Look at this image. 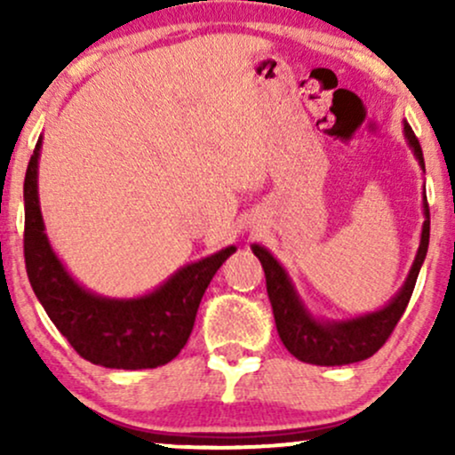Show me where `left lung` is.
Masks as SVG:
<instances>
[{"label": "left lung", "instance_id": "obj_1", "mask_svg": "<svg viewBox=\"0 0 455 455\" xmlns=\"http://www.w3.org/2000/svg\"><path fill=\"white\" fill-rule=\"evenodd\" d=\"M404 139L421 173H426L421 145L406 122ZM421 207H424V224H421L419 248H417L415 260H412L404 284L383 307L351 318H321L312 315L284 265L265 245L252 243V252L257 254L265 269L267 295L280 340L293 357L312 365H347L372 357L383 347L409 306L417 275L426 260L427 243H430V210H427L426 188Z\"/></svg>", "mask_w": 455, "mask_h": 455}]
</instances>
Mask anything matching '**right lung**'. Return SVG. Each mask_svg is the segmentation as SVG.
Listing matches in <instances>:
<instances>
[{"label":"right lung","mask_w":455,"mask_h":455,"mask_svg":"<svg viewBox=\"0 0 455 455\" xmlns=\"http://www.w3.org/2000/svg\"><path fill=\"white\" fill-rule=\"evenodd\" d=\"M36 143L23 186L25 267L36 297L53 325L87 362L113 370L158 368L180 355L190 338L198 304L235 245L188 263L137 297H107L85 289L57 257L40 212Z\"/></svg>","instance_id":"add662e5"}]
</instances>
